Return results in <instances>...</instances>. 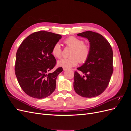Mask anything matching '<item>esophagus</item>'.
I'll use <instances>...</instances> for the list:
<instances>
[{
	"label": "esophagus",
	"instance_id": "1",
	"mask_svg": "<svg viewBox=\"0 0 131 131\" xmlns=\"http://www.w3.org/2000/svg\"><path fill=\"white\" fill-rule=\"evenodd\" d=\"M67 70V68H63V70H64V71H66V70Z\"/></svg>",
	"mask_w": 131,
	"mask_h": 131
}]
</instances>
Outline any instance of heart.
I'll list each match as a JSON object with an SVG mask.
<instances>
[{
  "instance_id": "b5f03b06",
  "label": "heart",
  "mask_w": 131,
  "mask_h": 131,
  "mask_svg": "<svg viewBox=\"0 0 131 131\" xmlns=\"http://www.w3.org/2000/svg\"><path fill=\"white\" fill-rule=\"evenodd\" d=\"M84 41L74 36H70L64 40V43L73 50L68 58H62L57 62V64L63 68H69L76 66L79 62L80 63L86 62L89 59L91 49L89 45L84 43ZM51 53L57 58H60L62 54V47L59 43H56L53 46Z\"/></svg>"
}]
</instances>
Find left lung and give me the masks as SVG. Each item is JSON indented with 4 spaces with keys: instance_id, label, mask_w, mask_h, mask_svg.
<instances>
[{
    "instance_id": "1",
    "label": "left lung",
    "mask_w": 131,
    "mask_h": 131,
    "mask_svg": "<svg viewBox=\"0 0 131 131\" xmlns=\"http://www.w3.org/2000/svg\"><path fill=\"white\" fill-rule=\"evenodd\" d=\"M90 42L89 59L78 68L81 74L74 72V89L77 94L86 98L99 96L105 90L113 72V52L108 41L102 35L92 31L77 34Z\"/></svg>"
}]
</instances>
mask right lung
Segmentation results:
<instances>
[{
	"mask_svg": "<svg viewBox=\"0 0 131 131\" xmlns=\"http://www.w3.org/2000/svg\"><path fill=\"white\" fill-rule=\"evenodd\" d=\"M61 38V35L49 31H36L28 36L18 47L15 74L19 86L29 96L44 98L55 90L57 77L63 68L59 67L50 73L56 64L51 50Z\"/></svg>",
	"mask_w": 131,
	"mask_h": 131,
	"instance_id": "add662e5",
	"label": "right lung"
}]
</instances>
